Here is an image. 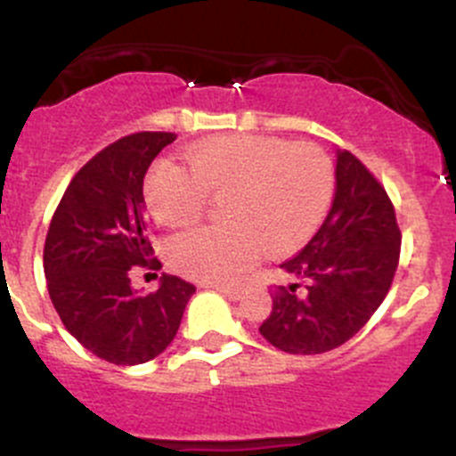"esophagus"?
I'll list each match as a JSON object with an SVG mask.
<instances>
[{
  "mask_svg": "<svg viewBox=\"0 0 456 456\" xmlns=\"http://www.w3.org/2000/svg\"><path fill=\"white\" fill-rule=\"evenodd\" d=\"M216 289H218V291L223 293L224 297H229V300H240V296H242L240 287H229V284H220V287H216Z\"/></svg>",
  "mask_w": 456,
  "mask_h": 456,
  "instance_id": "obj_1",
  "label": "esophagus"
}]
</instances>
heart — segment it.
<instances>
[{
  "label": "heart",
  "mask_w": 456,
  "mask_h": 456,
  "mask_svg": "<svg viewBox=\"0 0 456 456\" xmlns=\"http://www.w3.org/2000/svg\"><path fill=\"white\" fill-rule=\"evenodd\" d=\"M189 169L156 165L145 181L151 216L167 227L196 223L209 196H229V229L199 227L169 238L167 260L178 273L224 282L245 273L265 251L289 256L311 240L329 211L335 172L314 142L232 134L187 150Z\"/></svg>",
  "instance_id": "obj_1"
}]
</instances>
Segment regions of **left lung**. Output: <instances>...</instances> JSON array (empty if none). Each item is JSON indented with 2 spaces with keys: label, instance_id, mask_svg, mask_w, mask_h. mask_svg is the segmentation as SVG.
Returning a JSON list of instances; mask_svg holds the SVG:
<instances>
[{
  "label": "left lung",
  "instance_id": "left-lung-1",
  "mask_svg": "<svg viewBox=\"0 0 456 456\" xmlns=\"http://www.w3.org/2000/svg\"><path fill=\"white\" fill-rule=\"evenodd\" d=\"M399 247L402 233L386 190L360 159L338 150L329 216L309 245L282 265L309 282L306 296L296 293L300 284L278 287L262 338L291 355L342 346L384 302Z\"/></svg>",
  "mask_w": 456,
  "mask_h": 456
}]
</instances>
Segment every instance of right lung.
Listing matches in <instances>:
<instances>
[{"label":"right lung","mask_w":456,"mask_h":456,"mask_svg":"<svg viewBox=\"0 0 456 456\" xmlns=\"http://www.w3.org/2000/svg\"><path fill=\"white\" fill-rule=\"evenodd\" d=\"M174 141L172 132H139L101 150L77 172L50 220V300L72 338L110 364L136 366L160 355L196 293L167 273L147 296L130 284L132 266H160L147 238L142 178Z\"/></svg>","instance_id":"add662e5"}]
</instances>
